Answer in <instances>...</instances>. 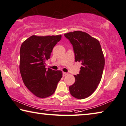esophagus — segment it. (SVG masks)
<instances>
[{
    "instance_id": "1",
    "label": "esophagus",
    "mask_w": 126,
    "mask_h": 126,
    "mask_svg": "<svg viewBox=\"0 0 126 126\" xmlns=\"http://www.w3.org/2000/svg\"><path fill=\"white\" fill-rule=\"evenodd\" d=\"M67 75H68V73L63 72V76H67Z\"/></svg>"
}]
</instances>
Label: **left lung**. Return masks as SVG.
I'll return each instance as SVG.
<instances>
[{
	"mask_svg": "<svg viewBox=\"0 0 126 126\" xmlns=\"http://www.w3.org/2000/svg\"><path fill=\"white\" fill-rule=\"evenodd\" d=\"M74 47L75 61L81 63L80 73L75 75V82L69 86L71 94L84 99L92 94L102 78L105 58L98 39L82 31L64 34Z\"/></svg>",
	"mask_w": 126,
	"mask_h": 126,
	"instance_id": "left-lung-1",
	"label": "left lung"
}]
</instances>
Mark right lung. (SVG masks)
I'll list each match as a JSON object with an SVG mask.
<instances>
[{
    "label": "right lung",
    "instance_id": "right-lung-1",
    "mask_svg": "<svg viewBox=\"0 0 126 126\" xmlns=\"http://www.w3.org/2000/svg\"><path fill=\"white\" fill-rule=\"evenodd\" d=\"M62 35H32L24 41L20 47V71L24 84L39 98L53 94L62 72L45 68L54 47Z\"/></svg>",
    "mask_w": 126,
    "mask_h": 126
}]
</instances>
